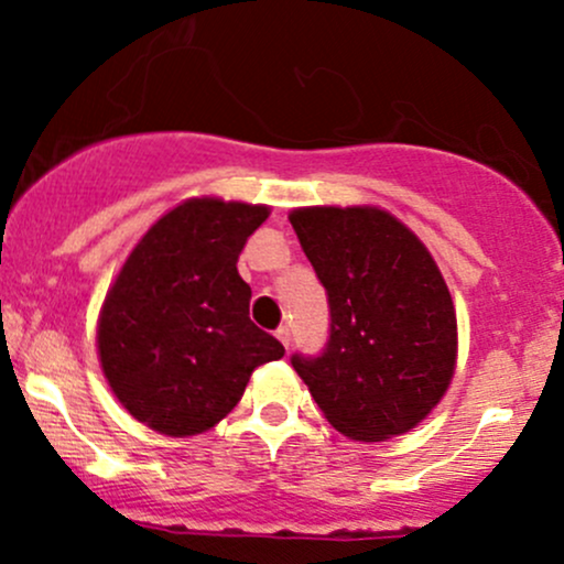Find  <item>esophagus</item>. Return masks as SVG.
I'll list each match as a JSON object with an SVG mask.
<instances>
[{
  "label": "esophagus",
  "mask_w": 564,
  "mask_h": 564,
  "mask_svg": "<svg viewBox=\"0 0 564 564\" xmlns=\"http://www.w3.org/2000/svg\"><path fill=\"white\" fill-rule=\"evenodd\" d=\"M275 336H278V341H281V345L289 349V345H291V332H289V326L275 328Z\"/></svg>",
  "instance_id": "34e87169"
}]
</instances>
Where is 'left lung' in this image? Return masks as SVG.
<instances>
[{"label":"left lung","mask_w":564,"mask_h":564,"mask_svg":"<svg viewBox=\"0 0 564 564\" xmlns=\"http://www.w3.org/2000/svg\"><path fill=\"white\" fill-rule=\"evenodd\" d=\"M328 296V339L291 366L341 435L377 443L413 430L448 390L456 310L424 243L368 206L289 215Z\"/></svg>","instance_id":"1"}]
</instances>
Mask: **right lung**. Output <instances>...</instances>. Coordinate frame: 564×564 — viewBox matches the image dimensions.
<instances>
[{
	"label": "right lung",
	"instance_id": "right-lung-1",
	"mask_svg": "<svg viewBox=\"0 0 564 564\" xmlns=\"http://www.w3.org/2000/svg\"><path fill=\"white\" fill-rule=\"evenodd\" d=\"M268 206L193 198L142 236L97 326L102 373L121 405L161 435L206 432L236 408L251 371L283 358L249 318L238 254Z\"/></svg>",
	"mask_w": 564,
	"mask_h": 564
}]
</instances>
